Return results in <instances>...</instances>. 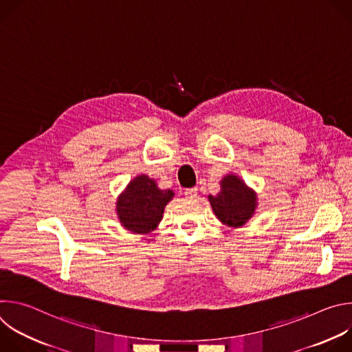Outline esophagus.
<instances>
[{"label": "esophagus", "mask_w": 352, "mask_h": 352, "mask_svg": "<svg viewBox=\"0 0 352 352\" xmlns=\"http://www.w3.org/2000/svg\"><path fill=\"white\" fill-rule=\"evenodd\" d=\"M184 195H185L186 197H189V199H193V197H196V196H197V188H189V189H185Z\"/></svg>", "instance_id": "esophagus-1"}]
</instances>
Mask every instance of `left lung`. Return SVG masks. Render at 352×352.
<instances>
[{
  "mask_svg": "<svg viewBox=\"0 0 352 352\" xmlns=\"http://www.w3.org/2000/svg\"><path fill=\"white\" fill-rule=\"evenodd\" d=\"M209 200L217 219L230 227L243 226L256 208L255 192L235 175H227L221 181V190L210 195Z\"/></svg>",
  "mask_w": 352,
  "mask_h": 352,
  "instance_id": "obj_1",
  "label": "left lung"
}]
</instances>
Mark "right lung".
Here are the masks:
<instances>
[{
    "label": "right lung",
    "mask_w": 352,
    "mask_h": 352,
    "mask_svg": "<svg viewBox=\"0 0 352 352\" xmlns=\"http://www.w3.org/2000/svg\"><path fill=\"white\" fill-rule=\"evenodd\" d=\"M173 196V190L159 189L157 184L148 177H136L118 197L117 213L121 224L138 234L153 231L163 219L164 208Z\"/></svg>",
    "instance_id": "right-lung-1"
}]
</instances>
